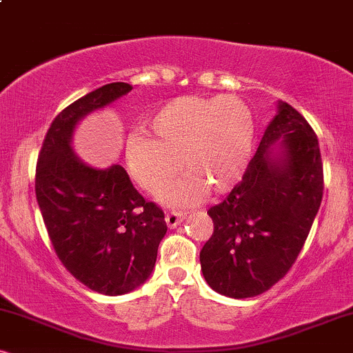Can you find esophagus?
<instances>
[{
    "mask_svg": "<svg viewBox=\"0 0 353 353\" xmlns=\"http://www.w3.org/2000/svg\"><path fill=\"white\" fill-rule=\"evenodd\" d=\"M185 219H186V215L181 214V212H168V214L165 215V221H167L168 228H176V226L180 225Z\"/></svg>",
    "mask_w": 353,
    "mask_h": 353,
    "instance_id": "1",
    "label": "esophagus"
}]
</instances>
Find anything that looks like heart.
Segmentation results:
<instances>
[{
	"label": "heart",
	"mask_w": 353,
	"mask_h": 353,
	"mask_svg": "<svg viewBox=\"0 0 353 353\" xmlns=\"http://www.w3.org/2000/svg\"><path fill=\"white\" fill-rule=\"evenodd\" d=\"M152 136L128 138L125 161L139 188L172 207L191 205L210 190L223 194L238 186L248 170L254 143L249 105L234 96H183L161 105L148 120ZM181 162L178 163L177 161Z\"/></svg>",
	"instance_id": "heart-1"
}]
</instances>
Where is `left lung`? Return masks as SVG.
<instances>
[{
    "label": "left lung",
    "instance_id": "8db88e82",
    "mask_svg": "<svg viewBox=\"0 0 353 353\" xmlns=\"http://www.w3.org/2000/svg\"><path fill=\"white\" fill-rule=\"evenodd\" d=\"M321 197L316 134L302 114L278 101L243 180L207 210L214 221V234L201 250L207 284L233 299L268 291L296 262Z\"/></svg>",
    "mask_w": 353,
    "mask_h": 353
}]
</instances>
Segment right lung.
<instances>
[{"instance_id": "obj_1", "label": "right lung", "mask_w": 353, "mask_h": 353, "mask_svg": "<svg viewBox=\"0 0 353 353\" xmlns=\"http://www.w3.org/2000/svg\"><path fill=\"white\" fill-rule=\"evenodd\" d=\"M133 86L108 83L57 114L37 163L35 192L62 265L91 291L127 294L151 276L167 233L162 209L146 202L119 163L86 165L72 149L77 123Z\"/></svg>"}]
</instances>
